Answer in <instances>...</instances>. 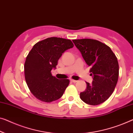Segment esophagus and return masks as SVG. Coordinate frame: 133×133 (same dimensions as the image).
I'll use <instances>...</instances> for the list:
<instances>
[{"label": "esophagus", "mask_w": 133, "mask_h": 133, "mask_svg": "<svg viewBox=\"0 0 133 133\" xmlns=\"http://www.w3.org/2000/svg\"><path fill=\"white\" fill-rule=\"evenodd\" d=\"M70 81H71V82H73V83H76L77 82V81L74 80V79H70Z\"/></svg>", "instance_id": "34e87169"}]
</instances>
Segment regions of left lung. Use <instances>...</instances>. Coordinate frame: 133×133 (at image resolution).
Here are the masks:
<instances>
[{
    "label": "left lung",
    "instance_id": "obj_1",
    "mask_svg": "<svg viewBox=\"0 0 133 133\" xmlns=\"http://www.w3.org/2000/svg\"><path fill=\"white\" fill-rule=\"evenodd\" d=\"M72 41L91 67L93 79L91 84L86 82L87 89L80 93V98L88 104L95 106L102 103L109 98L117 84V58L110 47L98 41L82 39Z\"/></svg>",
    "mask_w": 133,
    "mask_h": 133
}]
</instances>
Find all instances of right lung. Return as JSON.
Masks as SVG:
<instances>
[{"instance_id": "right-lung-1", "label": "right lung", "mask_w": 133, "mask_h": 133, "mask_svg": "<svg viewBox=\"0 0 133 133\" xmlns=\"http://www.w3.org/2000/svg\"><path fill=\"white\" fill-rule=\"evenodd\" d=\"M73 46L69 39L51 37L38 42L30 51L24 63L25 79L37 99L50 103L63 96L70 81L56 78L51 71L55 69L63 53Z\"/></svg>"}]
</instances>
